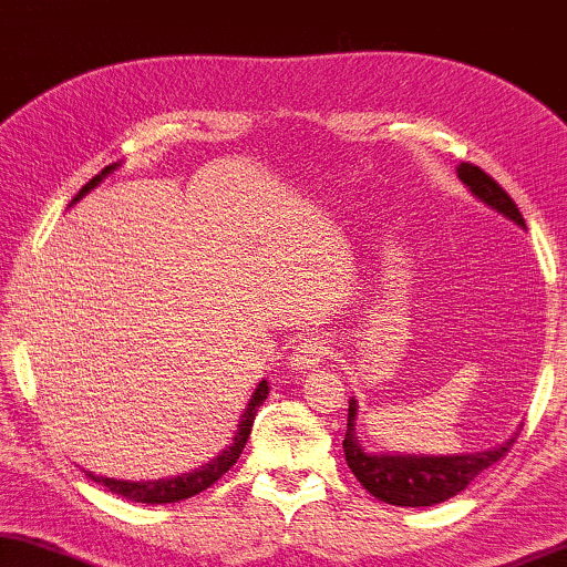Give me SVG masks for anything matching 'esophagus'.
Here are the masks:
<instances>
[{"label":"esophagus","mask_w":567,"mask_h":567,"mask_svg":"<svg viewBox=\"0 0 567 567\" xmlns=\"http://www.w3.org/2000/svg\"><path fill=\"white\" fill-rule=\"evenodd\" d=\"M326 353H328V346H326L323 338L306 336L298 346H295L292 367L295 369H312V367H318L320 361H323Z\"/></svg>","instance_id":"esophagus-1"}]
</instances>
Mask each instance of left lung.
Returning a JSON list of instances; mask_svg holds the SVG:
<instances>
[{
  "instance_id": "left-lung-1",
  "label": "left lung",
  "mask_w": 567,
  "mask_h": 567,
  "mask_svg": "<svg viewBox=\"0 0 567 567\" xmlns=\"http://www.w3.org/2000/svg\"><path fill=\"white\" fill-rule=\"evenodd\" d=\"M458 177L468 185L473 196H478L486 206L499 210L514 224L525 226L517 203L512 200L499 183L492 175L481 171L473 163H461ZM357 400L349 402V422H346L343 453L346 463L353 471V476L361 481L371 496L379 502L394 506H433L441 504L451 496L461 494L478 473L492 468L496 461H502L512 441L484 453H466V455H386V453H367L361 441L353 433V420H357Z\"/></svg>"
}]
</instances>
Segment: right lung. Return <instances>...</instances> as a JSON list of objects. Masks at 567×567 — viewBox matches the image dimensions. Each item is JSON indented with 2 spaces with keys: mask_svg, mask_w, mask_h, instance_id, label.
I'll return each mask as SVG.
<instances>
[{
  "mask_svg": "<svg viewBox=\"0 0 567 567\" xmlns=\"http://www.w3.org/2000/svg\"><path fill=\"white\" fill-rule=\"evenodd\" d=\"M114 167L116 165H109L96 177H91V181L79 190V196L73 198V203L79 200L81 196H86V193L94 188V185H99L101 177L112 173ZM267 394H269L267 382H259L257 392L251 394L247 410H244L241 422H239V433H236L234 443L226 447L221 455H216L214 461H208L206 466H200V468L190 471V473H183V476L157 478V481H120V478L94 476V473H91V471H86V476L91 481H96V484L106 486L112 494H120V496H124V499H130V502H140V504H173V502L190 499V496H196L200 492H206L208 486H214L216 481L221 478L224 473L229 471L236 461H239L244 445H247V437L251 433V425H255L257 408L267 400Z\"/></svg>",
  "mask_w": 567,
  "mask_h": 567,
  "instance_id": "add662e5",
  "label": "right lung"
}]
</instances>
